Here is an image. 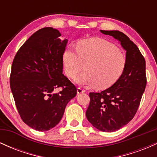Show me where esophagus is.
Wrapping results in <instances>:
<instances>
[{
    "label": "esophagus",
    "mask_w": 157,
    "mask_h": 157,
    "mask_svg": "<svg viewBox=\"0 0 157 157\" xmlns=\"http://www.w3.org/2000/svg\"><path fill=\"white\" fill-rule=\"evenodd\" d=\"M85 90L84 89H81V88H77V94H82V93H84L85 92Z\"/></svg>",
    "instance_id": "34e87169"
}]
</instances>
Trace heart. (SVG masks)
I'll list each match as a JSON object with an SVG mask.
<instances>
[{"instance_id": "heart-1", "label": "heart", "mask_w": 157, "mask_h": 157, "mask_svg": "<svg viewBox=\"0 0 157 157\" xmlns=\"http://www.w3.org/2000/svg\"><path fill=\"white\" fill-rule=\"evenodd\" d=\"M63 62L66 75L77 84L109 89L120 78L125 66V56L114 45L100 38L79 42L77 51L68 47L65 50Z\"/></svg>"}]
</instances>
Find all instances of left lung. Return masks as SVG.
Segmentation results:
<instances>
[{
  "label": "left lung",
  "mask_w": 157,
  "mask_h": 157,
  "mask_svg": "<svg viewBox=\"0 0 157 157\" xmlns=\"http://www.w3.org/2000/svg\"><path fill=\"white\" fill-rule=\"evenodd\" d=\"M100 32L117 40L125 50V66L118 80L100 93L89 94L86 112L90 123L99 131L113 132L134 118L146 86L145 60L137 46L117 30Z\"/></svg>",
  "instance_id": "8db88e82"
}]
</instances>
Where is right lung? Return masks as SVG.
<instances>
[{
  "instance_id": "obj_1",
  "label": "right lung",
  "mask_w": 157,
  "mask_h": 157,
  "mask_svg": "<svg viewBox=\"0 0 157 157\" xmlns=\"http://www.w3.org/2000/svg\"><path fill=\"white\" fill-rule=\"evenodd\" d=\"M52 27L32 35L16 54L10 88L23 121L38 131L54 128L63 117L77 89L63 74V55L67 39ZM62 87L60 93L54 90Z\"/></svg>"
}]
</instances>
